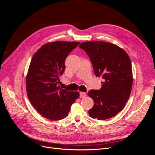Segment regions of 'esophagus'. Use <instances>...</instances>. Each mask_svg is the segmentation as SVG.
I'll use <instances>...</instances> for the list:
<instances>
[{"mask_svg":"<svg viewBox=\"0 0 155 155\" xmlns=\"http://www.w3.org/2000/svg\"><path fill=\"white\" fill-rule=\"evenodd\" d=\"M87 96V94L85 92H80V97H85Z\"/></svg>","mask_w":155,"mask_h":155,"instance_id":"obj_1","label":"esophagus"}]
</instances>
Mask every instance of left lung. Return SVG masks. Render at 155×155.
I'll return each mask as SVG.
<instances>
[{
    "label": "left lung",
    "instance_id": "8db88e82",
    "mask_svg": "<svg viewBox=\"0 0 155 155\" xmlns=\"http://www.w3.org/2000/svg\"><path fill=\"white\" fill-rule=\"evenodd\" d=\"M90 58L96 77L101 76L100 90L88 95L94 100L88 110L91 118L104 120L115 116L128 101L133 86L130 60L126 51L114 44L104 41H87L79 45Z\"/></svg>",
    "mask_w": 155,
    "mask_h": 155
}]
</instances>
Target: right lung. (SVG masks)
I'll use <instances>...</instances> for the list:
<instances>
[{
  "label": "right lung",
  "instance_id": "obj_1",
  "mask_svg": "<svg viewBox=\"0 0 155 155\" xmlns=\"http://www.w3.org/2000/svg\"><path fill=\"white\" fill-rule=\"evenodd\" d=\"M79 42L55 41L43 45L31 60L26 79L28 97L44 118L62 120L79 97V92H70L59 86L68 55Z\"/></svg>",
  "mask_w": 155,
  "mask_h": 155
}]
</instances>
